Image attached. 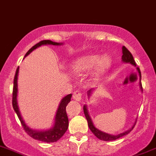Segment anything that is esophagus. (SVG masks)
Returning a JSON list of instances; mask_svg holds the SVG:
<instances>
[{"label":"esophagus","instance_id":"1","mask_svg":"<svg viewBox=\"0 0 156 156\" xmlns=\"http://www.w3.org/2000/svg\"><path fill=\"white\" fill-rule=\"evenodd\" d=\"M73 99H74V100L80 102V101L81 100V98H82V94H81V93L79 91H75V92H74V94H73Z\"/></svg>","mask_w":156,"mask_h":156}]
</instances>
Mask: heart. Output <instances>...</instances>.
I'll use <instances>...</instances> for the list:
<instances>
[{
	"instance_id": "b5f03b06",
	"label": "heart",
	"mask_w": 156,
	"mask_h": 156,
	"mask_svg": "<svg viewBox=\"0 0 156 156\" xmlns=\"http://www.w3.org/2000/svg\"><path fill=\"white\" fill-rule=\"evenodd\" d=\"M111 58L108 55L88 54L76 58L69 64V70L74 74H82L91 69V78L93 80L102 76L111 65Z\"/></svg>"
}]
</instances>
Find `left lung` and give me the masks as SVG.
<instances>
[{
    "instance_id": "1",
    "label": "left lung",
    "mask_w": 156,
    "mask_h": 156,
    "mask_svg": "<svg viewBox=\"0 0 156 156\" xmlns=\"http://www.w3.org/2000/svg\"><path fill=\"white\" fill-rule=\"evenodd\" d=\"M122 61L123 63H129L133 65V66L136 67V62L133 59V57L132 55V54L130 53L129 50L126 49L125 46H122ZM136 70L138 72V74H139V77H140V82H139V85H140V91L141 92H143V89H142V85H141V73H140V70L139 68H136ZM95 89L94 88H91L90 89L89 91H87V97L88 98H91V96L92 95L93 92L94 91ZM83 112H84L85 117H86V119L87 121V123H88V127L89 129H91V131L92 132V133L94 134L97 138H98L101 140H104V141H111V140H117L118 138H121L124 136L127 135L132 131V129H133L134 126H135L136 124V119L135 122L133 123V125L131 126V127L127 129L126 131L123 132V133H121L118 134V135H112V134H109L106 133H104V132L101 131L98 129H97L95 126H94V123H93L92 120H91V116H90V114H89L88 110H87V106L86 104L83 106Z\"/></svg>"
}]
</instances>
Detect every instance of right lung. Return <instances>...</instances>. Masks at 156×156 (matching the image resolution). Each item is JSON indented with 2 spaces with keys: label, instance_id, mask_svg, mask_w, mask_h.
Masks as SVG:
<instances>
[{
  "label": "right lung",
  "instance_id": "obj_1",
  "mask_svg": "<svg viewBox=\"0 0 156 156\" xmlns=\"http://www.w3.org/2000/svg\"><path fill=\"white\" fill-rule=\"evenodd\" d=\"M46 45H52V46H62L64 45L63 42H55L51 40H43L41 41L36 45H34L31 47L25 54V58L37 48L42 46H46ZM18 75H19V67L17 68L16 75L14 78V86H13L12 92V106L15 112L16 113L19 119L22 124L23 127L26 131V133L30 136L35 140H38L40 141L46 142V143H53V142L58 141V140L62 137V136L67 131L69 127V118H68L67 114H66V106L68 103L71 101L72 94H67L66 96L62 98L59 103L58 110L56 111L55 117L53 126L50 129L44 130H37L31 129L30 126H27V124L24 122L22 115L20 114V109H19L18 101H17V95H18Z\"/></svg>",
  "mask_w": 156,
  "mask_h": 156
}]
</instances>
